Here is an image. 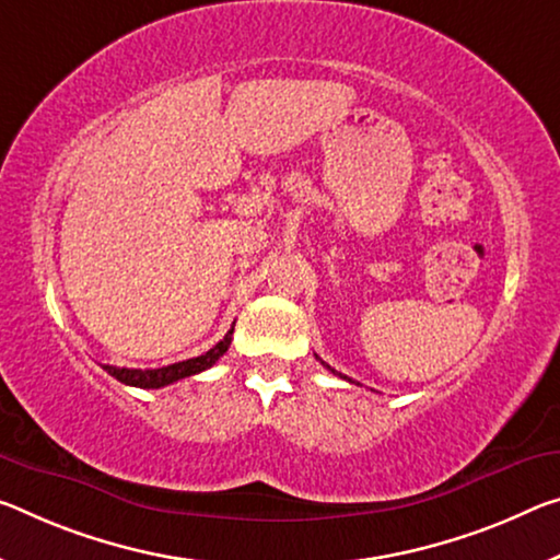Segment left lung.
I'll use <instances>...</instances> for the list:
<instances>
[{
    "label": "left lung",
    "instance_id": "8db88e82",
    "mask_svg": "<svg viewBox=\"0 0 560 560\" xmlns=\"http://www.w3.org/2000/svg\"><path fill=\"white\" fill-rule=\"evenodd\" d=\"M316 359H318V357H316ZM318 361H322V359H318ZM322 363H324V361H322ZM324 366H326L328 371H331V374H336V376H341V374H339V371H334L331 366H328V363H324ZM341 378H346V376H341ZM346 381H351V378H346Z\"/></svg>",
    "mask_w": 560,
    "mask_h": 560
}]
</instances>
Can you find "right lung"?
<instances>
[{"label": "right lung", "instance_id": "add662e5", "mask_svg": "<svg viewBox=\"0 0 560 560\" xmlns=\"http://www.w3.org/2000/svg\"><path fill=\"white\" fill-rule=\"evenodd\" d=\"M232 334H234V326L229 328L224 339H221L214 346V349H209L207 353H201V357H197V359L168 363V366H162V369H119V366H109V363H104L102 369L106 371V374L121 381V384H127V386L162 388V386L174 384V381L194 376V374H201V371L214 366V363L229 351V343H232Z\"/></svg>", "mask_w": 560, "mask_h": 560}]
</instances>
